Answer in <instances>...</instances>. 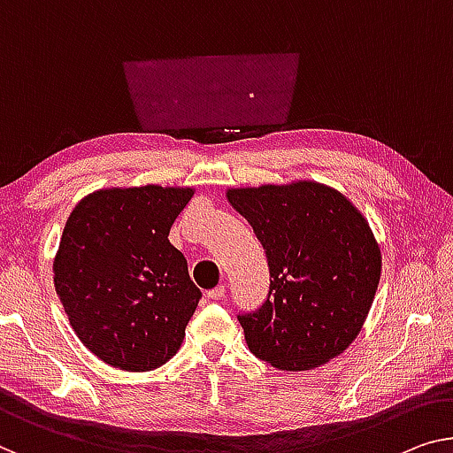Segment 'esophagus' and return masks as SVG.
<instances>
[{"label":"esophagus","instance_id":"esophagus-1","mask_svg":"<svg viewBox=\"0 0 453 453\" xmlns=\"http://www.w3.org/2000/svg\"><path fill=\"white\" fill-rule=\"evenodd\" d=\"M207 296H209V299H211V301H221V299H224V296H226V287H224V285H218V287L211 288V291L207 293Z\"/></svg>","mask_w":453,"mask_h":453}]
</instances>
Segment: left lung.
I'll return each mask as SVG.
<instances>
[{"instance_id": "8db88e82", "label": "left lung", "mask_w": 453, "mask_h": 453, "mask_svg": "<svg viewBox=\"0 0 453 453\" xmlns=\"http://www.w3.org/2000/svg\"><path fill=\"white\" fill-rule=\"evenodd\" d=\"M227 201L266 252L270 287L240 313L256 357L280 370H311L356 340L380 280V248L364 215L332 187L229 188Z\"/></svg>"}]
</instances>
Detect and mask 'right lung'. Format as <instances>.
<instances>
[{
  "instance_id": "right-lung-1",
  "label": "right lung",
  "mask_w": 453,
  "mask_h": 453,
  "mask_svg": "<svg viewBox=\"0 0 453 453\" xmlns=\"http://www.w3.org/2000/svg\"><path fill=\"white\" fill-rule=\"evenodd\" d=\"M193 188H101L66 219L54 287L83 346L127 372H148L180 348L201 291L168 242Z\"/></svg>"
}]
</instances>
